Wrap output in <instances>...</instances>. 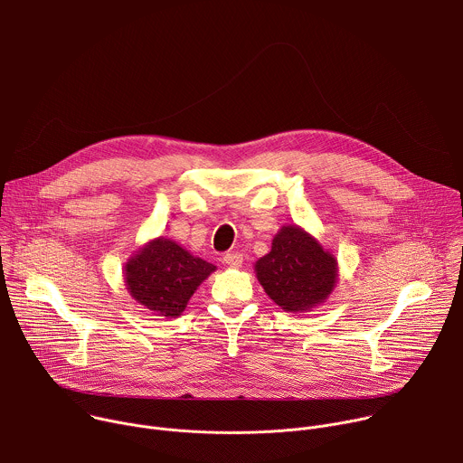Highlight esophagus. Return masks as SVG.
<instances>
[{"instance_id": "34e87169", "label": "esophagus", "mask_w": 463, "mask_h": 463, "mask_svg": "<svg viewBox=\"0 0 463 463\" xmlns=\"http://www.w3.org/2000/svg\"><path fill=\"white\" fill-rule=\"evenodd\" d=\"M241 261H243V256L240 252H227L223 256V263L229 268H240Z\"/></svg>"}]
</instances>
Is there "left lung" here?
<instances>
[{"label":"left lung","mask_w":463,"mask_h":463,"mask_svg":"<svg viewBox=\"0 0 463 463\" xmlns=\"http://www.w3.org/2000/svg\"><path fill=\"white\" fill-rule=\"evenodd\" d=\"M258 282L268 297L288 313H304L320 306L339 280L335 254L300 225H284L271 250L254 263Z\"/></svg>","instance_id":"obj_1"}]
</instances>
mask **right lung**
Listing matches in <instances>:
<instances>
[{"instance_id":"right-lung-1","label":"right lung","mask_w":463,"mask_h":463,"mask_svg":"<svg viewBox=\"0 0 463 463\" xmlns=\"http://www.w3.org/2000/svg\"><path fill=\"white\" fill-rule=\"evenodd\" d=\"M214 271L213 263L194 256L174 240L159 236L128 258L124 286L131 298L152 313L175 318Z\"/></svg>"}]
</instances>
